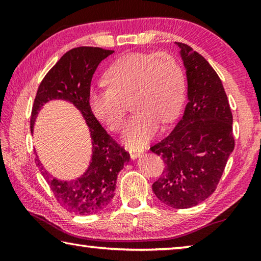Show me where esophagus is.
Here are the masks:
<instances>
[{
	"mask_svg": "<svg viewBox=\"0 0 261 261\" xmlns=\"http://www.w3.org/2000/svg\"><path fill=\"white\" fill-rule=\"evenodd\" d=\"M143 152H144L143 149H140V148H130L129 149V153H130V156L132 160H136L137 158L143 155Z\"/></svg>",
	"mask_w": 261,
	"mask_h": 261,
	"instance_id": "obj_1",
	"label": "esophagus"
}]
</instances>
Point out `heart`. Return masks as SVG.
<instances>
[{"instance_id":"heart-1","label":"heart","mask_w":261,"mask_h":261,"mask_svg":"<svg viewBox=\"0 0 261 261\" xmlns=\"http://www.w3.org/2000/svg\"><path fill=\"white\" fill-rule=\"evenodd\" d=\"M109 87H98L88 94L91 112L112 131L124 124V101L131 98L135 114L126 124L123 141L141 147L159 130L178 116L184 100L182 69L168 54L132 53L118 59L105 74Z\"/></svg>"}]
</instances>
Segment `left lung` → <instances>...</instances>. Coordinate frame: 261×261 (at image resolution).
Masks as SVG:
<instances>
[{"label": "left lung", "instance_id": "left-lung-1", "mask_svg": "<svg viewBox=\"0 0 261 261\" xmlns=\"http://www.w3.org/2000/svg\"><path fill=\"white\" fill-rule=\"evenodd\" d=\"M175 45L187 74L188 103L170 135L151 147L166 165L152 189L165 205L190 208L215 191L235 140L231 110L218 73L191 47Z\"/></svg>", "mask_w": 261, "mask_h": 261}]
</instances>
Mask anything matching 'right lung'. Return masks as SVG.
Segmentation results:
<instances>
[{
    "mask_svg": "<svg viewBox=\"0 0 261 261\" xmlns=\"http://www.w3.org/2000/svg\"><path fill=\"white\" fill-rule=\"evenodd\" d=\"M114 50L99 47H78L69 50L48 72L35 96L31 132L39 113L54 100L67 101L85 121L92 144L87 169L77 178L64 180L50 175L37 155V165L63 208L78 215H90L103 210L114 197L117 175L130 161V154L110 138L88 106L91 82L98 65Z\"/></svg>",
    "mask_w": 261,
    "mask_h": 261,
    "instance_id": "right-lung-1",
    "label": "right lung"
}]
</instances>
